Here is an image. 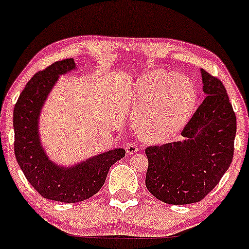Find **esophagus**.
Here are the masks:
<instances>
[{"label":"esophagus","mask_w":249,"mask_h":249,"mask_svg":"<svg viewBox=\"0 0 249 249\" xmlns=\"http://www.w3.org/2000/svg\"><path fill=\"white\" fill-rule=\"evenodd\" d=\"M125 151H127L128 154H134L138 151V145L135 143V142H129L125 145Z\"/></svg>","instance_id":"esophagus-1"}]
</instances>
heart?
<instances>
[{
  "label": "heart",
  "mask_w": 249,
  "mask_h": 249,
  "mask_svg": "<svg viewBox=\"0 0 249 249\" xmlns=\"http://www.w3.org/2000/svg\"><path fill=\"white\" fill-rule=\"evenodd\" d=\"M140 105L137 130L148 141H164L182 129L191 117L196 92L180 74L156 71L137 87Z\"/></svg>",
  "instance_id": "1"
}]
</instances>
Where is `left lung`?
<instances>
[{
	"label": "left lung",
	"mask_w": 249,
	"mask_h": 249,
	"mask_svg": "<svg viewBox=\"0 0 249 249\" xmlns=\"http://www.w3.org/2000/svg\"><path fill=\"white\" fill-rule=\"evenodd\" d=\"M201 75L207 96L180 132L185 140L145 148L146 188L169 205L201 201L233 159L237 119L227 89L207 71Z\"/></svg>",
	"instance_id": "left-lung-1"
}]
</instances>
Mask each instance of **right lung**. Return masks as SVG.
<instances>
[{
  "label": "right lung",
  "mask_w": 249,
  "mask_h": 249,
  "mask_svg": "<svg viewBox=\"0 0 249 249\" xmlns=\"http://www.w3.org/2000/svg\"><path fill=\"white\" fill-rule=\"evenodd\" d=\"M75 69L73 58L56 61L38 71L19 96L14 108L15 156L35 191L43 198L74 203L96 195L104 185L111 166L124 157V148L108 151L72 168H61L48 159L37 132L40 111L60 74Z\"/></svg>",
  "instance_id": "add662e5"
}]
</instances>
